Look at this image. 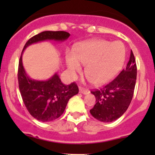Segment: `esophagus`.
<instances>
[{
  "label": "esophagus",
  "mask_w": 155,
  "mask_h": 155,
  "mask_svg": "<svg viewBox=\"0 0 155 155\" xmlns=\"http://www.w3.org/2000/svg\"><path fill=\"white\" fill-rule=\"evenodd\" d=\"M79 92H80L81 94H88L90 93V91H89L87 90V89L84 88L83 87L79 86Z\"/></svg>",
  "instance_id": "esophagus-1"
}]
</instances>
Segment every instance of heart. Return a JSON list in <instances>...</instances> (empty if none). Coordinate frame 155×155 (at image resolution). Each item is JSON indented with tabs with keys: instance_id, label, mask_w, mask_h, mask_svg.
Returning a JSON list of instances; mask_svg holds the SVG:
<instances>
[{
	"instance_id": "1",
	"label": "heart",
	"mask_w": 155,
	"mask_h": 155,
	"mask_svg": "<svg viewBox=\"0 0 155 155\" xmlns=\"http://www.w3.org/2000/svg\"><path fill=\"white\" fill-rule=\"evenodd\" d=\"M125 58V48L120 42L95 40L81 43L73 52H68L66 63L72 76L85 64V72L94 85L112 80L120 71Z\"/></svg>"
}]
</instances>
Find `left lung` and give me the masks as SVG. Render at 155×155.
Listing matches in <instances>:
<instances>
[{"mask_svg": "<svg viewBox=\"0 0 155 155\" xmlns=\"http://www.w3.org/2000/svg\"><path fill=\"white\" fill-rule=\"evenodd\" d=\"M137 72L135 58L131 50L126 68L106 86L91 91L96 98V104L90 110L94 118L102 122H112L126 112L134 96Z\"/></svg>", "mask_w": 155, "mask_h": 155, "instance_id": "left-lung-1", "label": "left lung"}]
</instances>
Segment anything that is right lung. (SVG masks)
Here are the masks:
<instances>
[{"mask_svg": "<svg viewBox=\"0 0 155 155\" xmlns=\"http://www.w3.org/2000/svg\"><path fill=\"white\" fill-rule=\"evenodd\" d=\"M70 36L66 31H43L30 39L22 53L34 43L47 40L63 42ZM22 53L18 63V81L23 102L29 113L37 120L43 122L54 121L64 112L69 100L79 93V87L75 82L64 85L57 73L47 80L32 79L23 67Z\"/></svg>", "mask_w": 155, "mask_h": 155, "instance_id": "right-lung-1", "label": "right lung"}]
</instances>
